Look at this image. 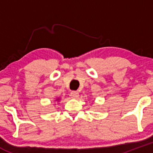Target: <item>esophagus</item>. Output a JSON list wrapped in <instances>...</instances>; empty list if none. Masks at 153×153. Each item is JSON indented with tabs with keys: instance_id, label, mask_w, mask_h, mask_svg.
Instances as JSON below:
<instances>
[{
	"instance_id": "obj_1",
	"label": "esophagus",
	"mask_w": 153,
	"mask_h": 153,
	"mask_svg": "<svg viewBox=\"0 0 153 153\" xmlns=\"http://www.w3.org/2000/svg\"><path fill=\"white\" fill-rule=\"evenodd\" d=\"M70 96L72 98H77L79 96V93L77 91H72L70 93Z\"/></svg>"
}]
</instances>
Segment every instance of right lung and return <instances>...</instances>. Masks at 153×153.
Returning a JSON list of instances; mask_svg holds the SVG:
<instances>
[{"label":"right lung","instance_id":"obj_1","mask_svg":"<svg viewBox=\"0 0 153 153\" xmlns=\"http://www.w3.org/2000/svg\"><path fill=\"white\" fill-rule=\"evenodd\" d=\"M57 100H58V99H57Z\"/></svg>","mask_w":153,"mask_h":153}]
</instances>
